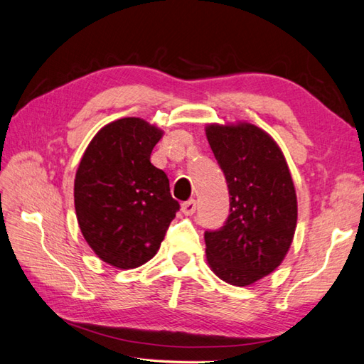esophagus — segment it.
<instances>
[{
    "mask_svg": "<svg viewBox=\"0 0 364 364\" xmlns=\"http://www.w3.org/2000/svg\"><path fill=\"white\" fill-rule=\"evenodd\" d=\"M181 210L184 215H193L195 210H197V203H195V200H189L181 204Z\"/></svg>",
    "mask_w": 364,
    "mask_h": 364,
    "instance_id": "esophagus-1",
    "label": "esophagus"
}]
</instances>
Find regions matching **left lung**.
<instances>
[{
  "label": "left lung",
  "instance_id": "1",
  "mask_svg": "<svg viewBox=\"0 0 364 364\" xmlns=\"http://www.w3.org/2000/svg\"><path fill=\"white\" fill-rule=\"evenodd\" d=\"M206 136L225 172L230 213L206 232L212 272L234 286H250L274 272L292 245L296 193L282 149L250 123L208 124Z\"/></svg>",
  "mask_w": 364,
  "mask_h": 364
}]
</instances>
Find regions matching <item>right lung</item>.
Returning a JSON list of instances; mask_svg holds the SVG:
<instances>
[{
	"mask_svg": "<svg viewBox=\"0 0 364 364\" xmlns=\"http://www.w3.org/2000/svg\"><path fill=\"white\" fill-rule=\"evenodd\" d=\"M163 130L143 118H121L86 147L73 186L81 234L117 269L147 263L161 246L180 204L167 175L151 163Z\"/></svg>",
	"mask_w": 364,
	"mask_h": 364,
	"instance_id": "add662e5",
	"label": "right lung"
}]
</instances>
